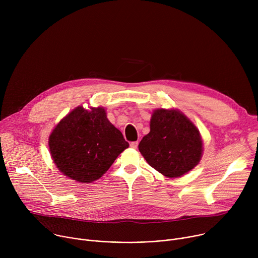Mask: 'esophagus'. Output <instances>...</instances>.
<instances>
[{
    "label": "esophagus",
    "mask_w": 258,
    "mask_h": 258,
    "mask_svg": "<svg viewBox=\"0 0 258 258\" xmlns=\"http://www.w3.org/2000/svg\"><path fill=\"white\" fill-rule=\"evenodd\" d=\"M130 146H131V148H133V149H137V147H138V142H132V143L130 144Z\"/></svg>",
    "instance_id": "1"
}]
</instances>
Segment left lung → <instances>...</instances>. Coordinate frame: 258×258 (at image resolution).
I'll return each instance as SVG.
<instances>
[{"instance_id":"obj_1","label":"left lung","mask_w":258,"mask_h":258,"mask_svg":"<svg viewBox=\"0 0 258 258\" xmlns=\"http://www.w3.org/2000/svg\"><path fill=\"white\" fill-rule=\"evenodd\" d=\"M146 161L166 177H178L193 169L203 152L202 139L193 122L176 109H156L150 133L139 144Z\"/></svg>"}]
</instances>
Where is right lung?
<instances>
[{"instance_id":"add662e5","label":"right lung","mask_w":258,"mask_h":258,"mask_svg":"<svg viewBox=\"0 0 258 258\" xmlns=\"http://www.w3.org/2000/svg\"><path fill=\"white\" fill-rule=\"evenodd\" d=\"M121 132L107 118L103 107L73 109L49 137L52 159L66 176L80 182L100 178L126 148Z\"/></svg>"}]
</instances>
